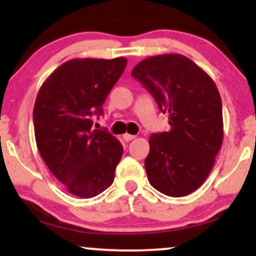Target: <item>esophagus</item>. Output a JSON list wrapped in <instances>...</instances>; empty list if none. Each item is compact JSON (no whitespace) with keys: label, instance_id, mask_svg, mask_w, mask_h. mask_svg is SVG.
I'll use <instances>...</instances> for the list:
<instances>
[{"label":"esophagus","instance_id":"obj_1","mask_svg":"<svg viewBox=\"0 0 256 256\" xmlns=\"http://www.w3.org/2000/svg\"><path fill=\"white\" fill-rule=\"evenodd\" d=\"M134 138H136V136H134V134H122V140H124L125 142H130V140H134Z\"/></svg>","mask_w":256,"mask_h":256}]
</instances>
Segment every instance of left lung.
Here are the masks:
<instances>
[{"instance_id": "obj_1", "label": "left lung", "mask_w": 256, "mask_h": 256, "mask_svg": "<svg viewBox=\"0 0 256 256\" xmlns=\"http://www.w3.org/2000/svg\"><path fill=\"white\" fill-rule=\"evenodd\" d=\"M131 76L168 113L167 132L149 137L144 166L158 192L182 198L198 189L222 144V98L213 79L189 58L164 54L144 58Z\"/></svg>"}]
</instances>
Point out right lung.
<instances>
[{"instance_id": "1", "label": "right lung", "mask_w": 256, "mask_h": 256, "mask_svg": "<svg viewBox=\"0 0 256 256\" xmlns=\"http://www.w3.org/2000/svg\"><path fill=\"white\" fill-rule=\"evenodd\" d=\"M125 58H72L46 79L34 107V138L40 156L72 195L98 196L110 188L122 158V143L92 130L104 116L108 94L124 72Z\"/></svg>"}]
</instances>
